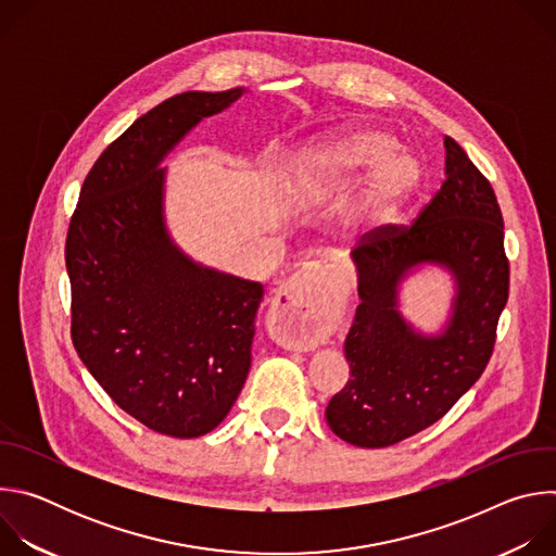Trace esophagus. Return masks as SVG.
Returning <instances> with one entry per match:
<instances>
[{
  "label": "esophagus",
  "instance_id": "esophagus-1",
  "mask_svg": "<svg viewBox=\"0 0 556 556\" xmlns=\"http://www.w3.org/2000/svg\"><path fill=\"white\" fill-rule=\"evenodd\" d=\"M341 309V283L303 268L288 277L273 299L279 339L296 350L319 345L332 330Z\"/></svg>",
  "mask_w": 556,
  "mask_h": 556
}]
</instances>
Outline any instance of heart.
<instances>
[{"instance_id":"1","label":"heart","mask_w":556,"mask_h":556,"mask_svg":"<svg viewBox=\"0 0 556 556\" xmlns=\"http://www.w3.org/2000/svg\"><path fill=\"white\" fill-rule=\"evenodd\" d=\"M399 138L384 129L363 127L348 131L309 155L305 178L307 193H326L348 185L358 172L376 165L363 187L356 228L367 235L401 213L420 182V165L399 151Z\"/></svg>"}]
</instances>
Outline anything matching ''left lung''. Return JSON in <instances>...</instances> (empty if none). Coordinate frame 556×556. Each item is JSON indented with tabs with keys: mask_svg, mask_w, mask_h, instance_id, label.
<instances>
[{
	"mask_svg": "<svg viewBox=\"0 0 556 556\" xmlns=\"http://www.w3.org/2000/svg\"><path fill=\"white\" fill-rule=\"evenodd\" d=\"M444 147L446 180L418 217L363 235L352 251L361 303L345 339L350 378L326 418L356 446H391L431 427L493 356L510 286L504 217L466 151L451 136ZM420 263H442L458 279L454 316L440 338L416 336L394 309V288Z\"/></svg>",
	"mask_w": 556,
	"mask_h": 556,
	"instance_id": "1",
	"label": "left lung"
}]
</instances>
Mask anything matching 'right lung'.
<instances>
[{"instance_id": "right-lung-1", "label": "right lung", "mask_w": 556, "mask_h": 556, "mask_svg": "<svg viewBox=\"0 0 556 556\" xmlns=\"http://www.w3.org/2000/svg\"><path fill=\"white\" fill-rule=\"evenodd\" d=\"M240 97L185 92L140 116L99 155L67 226L74 350L125 414L172 438L213 431L235 405L264 288L172 244L157 163Z\"/></svg>"}]
</instances>
